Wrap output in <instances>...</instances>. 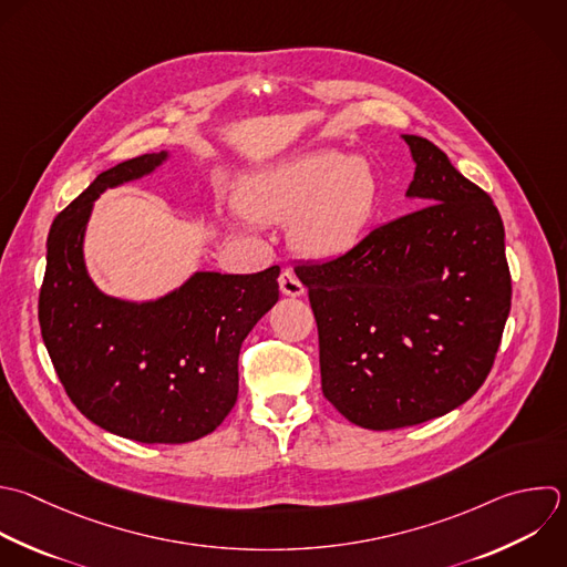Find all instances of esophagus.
I'll return each mask as SVG.
<instances>
[{
	"mask_svg": "<svg viewBox=\"0 0 567 567\" xmlns=\"http://www.w3.org/2000/svg\"><path fill=\"white\" fill-rule=\"evenodd\" d=\"M279 290H281L286 297H301V295L306 292V288H303V284L297 279V275H295V272H288V270L279 277Z\"/></svg>",
	"mask_w": 567,
	"mask_h": 567,
	"instance_id": "obj_1",
	"label": "esophagus"
}]
</instances>
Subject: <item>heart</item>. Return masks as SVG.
<instances>
[{
  "label": "heart",
  "instance_id": "heart-1",
  "mask_svg": "<svg viewBox=\"0 0 567 567\" xmlns=\"http://www.w3.org/2000/svg\"><path fill=\"white\" fill-rule=\"evenodd\" d=\"M381 182L363 157L319 148L255 171L237 193V208L257 224H288L297 255L337 261L368 237Z\"/></svg>",
  "mask_w": 567,
  "mask_h": 567
}]
</instances>
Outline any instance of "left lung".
<instances>
[{
  "label": "left lung",
  "instance_id": "obj_1",
  "mask_svg": "<svg viewBox=\"0 0 567 567\" xmlns=\"http://www.w3.org/2000/svg\"><path fill=\"white\" fill-rule=\"evenodd\" d=\"M419 210L350 255L303 264L326 399L354 425L408 427L465 403L485 381L509 315L505 230L489 195L432 142L401 135Z\"/></svg>",
  "mask_w": 567,
  "mask_h": 567
}]
</instances>
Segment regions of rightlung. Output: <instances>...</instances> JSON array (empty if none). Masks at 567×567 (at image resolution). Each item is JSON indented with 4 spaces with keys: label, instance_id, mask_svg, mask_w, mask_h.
I'll list each match as a JSON object with an SVG mask.
<instances>
[{
    "label": "right lung",
    "instance_id": "obj_1",
    "mask_svg": "<svg viewBox=\"0 0 567 567\" xmlns=\"http://www.w3.org/2000/svg\"><path fill=\"white\" fill-rule=\"evenodd\" d=\"M168 159L162 151L100 173L55 217L40 292L42 337L71 401L95 425L140 443H188L219 427L237 401L241 343L279 301V266L197 270L146 301L100 290L84 257L95 202Z\"/></svg>",
    "mask_w": 567,
    "mask_h": 567
}]
</instances>
